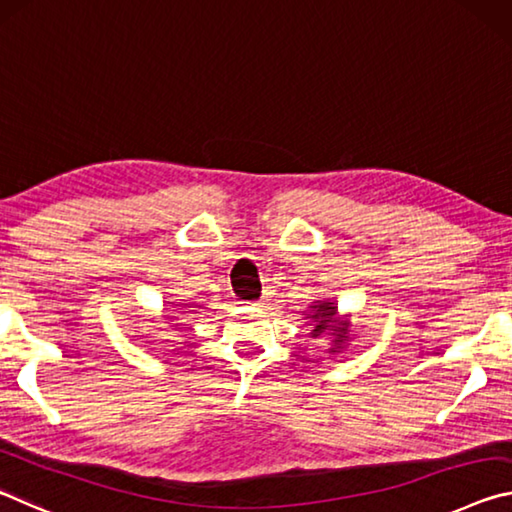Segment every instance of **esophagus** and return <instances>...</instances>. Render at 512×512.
<instances>
[{"label": "esophagus", "instance_id": "34e87169", "mask_svg": "<svg viewBox=\"0 0 512 512\" xmlns=\"http://www.w3.org/2000/svg\"><path fill=\"white\" fill-rule=\"evenodd\" d=\"M267 304H270V297L263 295L261 299H258V304H256V306H261V308H263V306H267Z\"/></svg>", "mask_w": 512, "mask_h": 512}]
</instances>
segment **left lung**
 Listing matches in <instances>:
<instances>
[{
    "instance_id": "1",
    "label": "left lung",
    "mask_w": 512,
    "mask_h": 512,
    "mask_svg": "<svg viewBox=\"0 0 512 512\" xmlns=\"http://www.w3.org/2000/svg\"><path fill=\"white\" fill-rule=\"evenodd\" d=\"M304 313V320L311 326V338H329V356L342 354L351 340V315H340L338 304L331 299H315L308 311Z\"/></svg>"
}]
</instances>
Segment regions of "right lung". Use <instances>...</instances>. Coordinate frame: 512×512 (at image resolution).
Listing matches in <instances>:
<instances>
[{"label":"right lung","mask_w":512,"mask_h":512,"mask_svg":"<svg viewBox=\"0 0 512 512\" xmlns=\"http://www.w3.org/2000/svg\"><path fill=\"white\" fill-rule=\"evenodd\" d=\"M197 304H177V306H174L172 304V308H181V313H174V315H165V320H170V324L174 322V320H177V315H186V313H190L188 311V308H195ZM174 326H181V324H174Z\"/></svg>","instance_id":"1"}]
</instances>
